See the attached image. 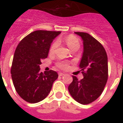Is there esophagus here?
<instances>
[{"label":"esophagus","mask_w":123,"mask_h":123,"mask_svg":"<svg viewBox=\"0 0 123 123\" xmlns=\"http://www.w3.org/2000/svg\"><path fill=\"white\" fill-rule=\"evenodd\" d=\"M64 73H62V72H59V76H64Z\"/></svg>","instance_id":"esophagus-1"}]
</instances>
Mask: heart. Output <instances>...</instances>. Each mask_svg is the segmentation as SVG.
Segmentation results:
<instances>
[{
  "label": "heart",
  "instance_id": "b5f03b06",
  "mask_svg": "<svg viewBox=\"0 0 123 123\" xmlns=\"http://www.w3.org/2000/svg\"><path fill=\"white\" fill-rule=\"evenodd\" d=\"M64 41H65L67 45L71 51H72L73 49H78L79 46H80L79 40L74 35H68L67 37H65ZM57 46H58V41H53V43L51 44V47H50V49H49V51H50L51 53H53L55 51ZM56 66L59 68H61V69H66L68 67L69 64H68V62H67L66 61H59L56 63Z\"/></svg>",
  "mask_w": 123,
  "mask_h": 123
}]
</instances>
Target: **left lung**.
<instances>
[{"mask_svg":"<svg viewBox=\"0 0 123 123\" xmlns=\"http://www.w3.org/2000/svg\"><path fill=\"white\" fill-rule=\"evenodd\" d=\"M83 40L84 52L80 67L84 78L73 80L68 86L70 95L78 103L86 105L96 100L103 92L108 79L107 55L103 45L90 34L75 32Z\"/></svg>","mask_w":123,"mask_h":123,"instance_id":"left-lung-1","label":"left lung"}]
</instances>
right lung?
Returning <instances> with one entry per match:
<instances>
[{"label":"right lung","mask_w":123,"mask_h":123,"mask_svg":"<svg viewBox=\"0 0 123 123\" xmlns=\"http://www.w3.org/2000/svg\"><path fill=\"white\" fill-rule=\"evenodd\" d=\"M61 31L37 30L22 39L16 49L11 67L16 91L24 100L35 103L44 99L57 79L56 71L40 72L41 61L48 56L52 41Z\"/></svg>","instance_id":"1"}]
</instances>
